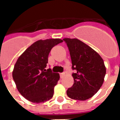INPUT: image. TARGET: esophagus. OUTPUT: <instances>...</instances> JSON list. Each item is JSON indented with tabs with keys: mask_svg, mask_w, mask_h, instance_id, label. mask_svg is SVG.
I'll list each match as a JSON object with an SVG mask.
<instances>
[{
	"mask_svg": "<svg viewBox=\"0 0 120 120\" xmlns=\"http://www.w3.org/2000/svg\"><path fill=\"white\" fill-rule=\"evenodd\" d=\"M64 76H65L64 73H60V77H61V79H62L64 77Z\"/></svg>",
	"mask_w": 120,
	"mask_h": 120,
	"instance_id": "1",
	"label": "esophagus"
}]
</instances>
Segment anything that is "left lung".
Wrapping results in <instances>:
<instances>
[{
	"label": "left lung",
	"mask_w": 120,
	"mask_h": 120,
	"mask_svg": "<svg viewBox=\"0 0 120 120\" xmlns=\"http://www.w3.org/2000/svg\"><path fill=\"white\" fill-rule=\"evenodd\" d=\"M72 62L74 83L67 91L70 98L86 100L93 97L102 86L106 67L99 54L77 38H65Z\"/></svg>",
	"instance_id": "1"
}]
</instances>
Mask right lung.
<instances>
[{
  "label": "right lung",
  "instance_id": "right-lung-1",
  "mask_svg": "<svg viewBox=\"0 0 120 120\" xmlns=\"http://www.w3.org/2000/svg\"><path fill=\"white\" fill-rule=\"evenodd\" d=\"M63 40H40L30 45L19 56L12 71V77L19 93L29 101L45 102L52 98L59 73L45 69L51 49Z\"/></svg>",
  "mask_w": 120,
  "mask_h": 120
}]
</instances>
